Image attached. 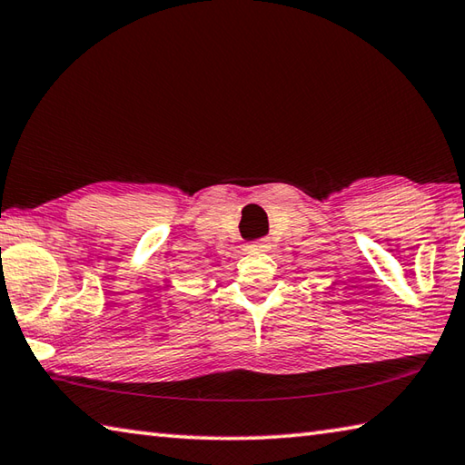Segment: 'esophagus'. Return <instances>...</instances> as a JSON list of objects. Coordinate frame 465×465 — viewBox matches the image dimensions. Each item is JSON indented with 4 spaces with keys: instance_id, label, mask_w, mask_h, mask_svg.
Wrapping results in <instances>:
<instances>
[{
    "instance_id": "1",
    "label": "esophagus",
    "mask_w": 465,
    "mask_h": 465,
    "mask_svg": "<svg viewBox=\"0 0 465 465\" xmlns=\"http://www.w3.org/2000/svg\"><path fill=\"white\" fill-rule=\"evenodd\" d=\"M268 248H270L268 240H258V242H252L250 246H248V250H252V252H266Z\"/></svg>"
}]
</instances>
